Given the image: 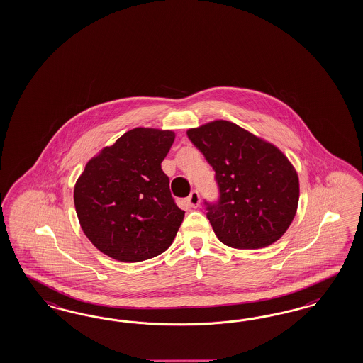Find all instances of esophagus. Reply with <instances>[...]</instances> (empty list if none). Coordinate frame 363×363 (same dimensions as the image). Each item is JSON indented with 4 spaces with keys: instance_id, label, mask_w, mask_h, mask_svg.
I'll use <instances>...</instances> for the list:
<instances>
[{
    "instance_id": "esophagus-1",
    "label": "esophagus",
    "mask_w": 363,
    "mask_h": 363,
    "mask_svg": "<svg viewBox=\"0 0 363 363\" xmlns=\"http://www.w3.org/2000/svg\"><path fill=\"white\" fill-rule=\"evenodd\" d=\"M186 202L190 208H198L201 199H199V193H198L197 190H193V191L189 194V197L186 198Z\"/></svg>"
}]
</instances>
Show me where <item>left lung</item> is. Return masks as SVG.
Wrapping results in <instances>:
<instances>
[{
	"label": "left lung",
	"instance_id": "1",
	"mask_svg": "<svg viewBox=\"0 0 363 363\" xmlns=\"http://www.w3.org/2000/svg\"><path fill=\"white\" fill-rule=\"evenodd\" d=\"M187 137L214 170L217 201L203 199L222 243L261 249L279 240L297 211L294 167L274 145L228 121L190 129Z\"/></svg>",
	"mask_w": 363,
	"mask_h": 363
}]
</instances>
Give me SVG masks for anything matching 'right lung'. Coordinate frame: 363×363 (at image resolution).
Wrapping results in <instances>:
<instances>
[{"label":"right lung","instance_id":"add662e5","mask_svg":"<svg viewBox=\"0 0 363 363\" xmlns=\"http://www.w3.org/2000/svg\"><path fill=\"white\" fill-rule=\"evenodd\" d=\"M174 133L137 128L90 160L74 186V206L90 242L122 262H140L172 245L185 211L161 164Z\"/></svg>","mask_w":363,"mask_h":363}]
</instances>
